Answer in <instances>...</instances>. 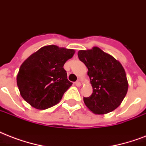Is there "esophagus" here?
<instances>
[{
	"label": "esophagus",
	"instance_id": "esophagus-1",
	"mask_svg": "<svg viewBox=\"0 0 146 146\" xmlns=\"http://www.w3.org/2000/svg\"><path fill=\"white\" fill-rule=\"evenodd\" d=\"M75 85H76L77 87H80V86L81 85V82H79V81H76V82H75Z\"/></svg>",
	"mask_w": 146,
	"mask_h": 146
}]
</instances>
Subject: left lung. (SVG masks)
I'll use <instances>...</instances> for the list:
<instances>
[{
    "instance_id": "obj_1",
    "label": "left lung",
    "mask_w": 146,
    "mask_h": 146,
    "mask_svg": "<svg viewBox=\"0 0 146 146\" xmlns=\"http://www.w3.org/2000/svg\"><path fill=\"white\" fill-rule=\"evenodd\" d=\"M87 66L93 93L84 102L95 114H105L119 107L128 91V81L123 65L98 47L78 52Z\"/></svg>"
}]
</instances>
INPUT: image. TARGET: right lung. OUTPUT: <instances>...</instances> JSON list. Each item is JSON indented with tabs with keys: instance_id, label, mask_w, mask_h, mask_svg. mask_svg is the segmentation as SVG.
Listing matches in <instances>:
<instances>
[{
	"instance_id": "add662e5",
	"label": "right lung",
	"mask_w": 146,
	"mask_h": 146,
	"mask_svg": "<svg viewBox=\"0 0 146 146\" xmlns=\"http://www.w3.org/2000/svg\"><path fill=\"white\" fill-rule=\"evenodd\" d=\"M74 54V49L51 45L30 55L21 65L17 78L22 98L38 110L57 104L72 84L63 66Z\"/></svg>"
}]
</instances>
